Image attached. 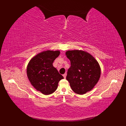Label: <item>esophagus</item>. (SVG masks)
<instances>
[{"mask_svg": "<svg viewBox=\"0 0 126 126\" xmlns=\"http://www.w3.org/2000/svg\"><path fill=\"white\" fill-rule=\"evenodd\" d=\"M63 77H64V78L65 79V78H66V73H65L63 75Z\"/></svg>", "mask_w": 126, "mask_h": 126, "instance_id": "1", "label": "esophagus"}]
</instances>
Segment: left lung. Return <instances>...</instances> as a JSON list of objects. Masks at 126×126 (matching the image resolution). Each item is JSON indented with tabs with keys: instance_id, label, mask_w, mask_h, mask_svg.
I'll list each match as a JSON object with an SVG mask.
<instances>
[{
	"instance_id": "8db88e82",
	"label": "left lung",
	"mask_w": 126,
	"mask_h": 126,
	"mask_svg": "<svg viewBox=\"0 0 126 126\" xmlns=\"http://www.w3.org/2000/svg\"><path fill=\"white\" fill-rule=\"evenodd\" d=\"M65 55L71 63L66 79L71 89L79 95L92 90L101 76V68L97 60L83 50H68Z\"/></svg>"
}]
</instances>
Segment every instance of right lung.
Returning a JSON list of instances; mask_svg holds the SVG:
<instances>
[{
    "mask_svg": "<svg viewBox=\"0 0 126 126\" xmlns=\"http://www.w3.org/2000/svg\"><path fill=\"white\" fill-rule=\"evenodd\" d=\"M60 54L59 50H46L32 58L27 66L26 73L31 85L44 95H50L57 89L62 75L52 63Z\"/></svg>",
    "mask_w": 126,
    "mask_h": 126,
    "instance_id": "1",
    "label": "right lung"
}]
</instances>
